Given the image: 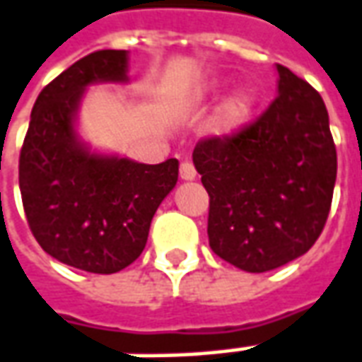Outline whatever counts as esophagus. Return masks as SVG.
Returning a JSON list of instances; mask_svg holds the SVG:
<instances>
[{
	"label": "esophagus",
	"instance_id": "esophagus-1",
	"mask_svg": "<svg viewBox=\"0 0 362 362\" xmlns=\"http://www.w3.org/2000/svg\"><path fill=\"white\" fill-rule=\"evenodd\" d=\"M196 168H194V164L189 163V160H182L180 163V178L182 180H194L196 178Z\"/></svg>",
	"mask_w": 362,
	"mask_h": 362
}]
</instances>
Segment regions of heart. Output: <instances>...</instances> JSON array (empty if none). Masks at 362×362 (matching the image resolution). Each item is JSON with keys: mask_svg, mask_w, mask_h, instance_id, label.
I'll use <instances>...</instances> for the list:
<instances>
[{"mask_svg": "<svg viewBox=\"0 0 362 362\" xmlns=\"http://www.w3.org/2000/svg\"><path fill=\"white\" fill-rule=\"evenodd\" d=\"M252 105H255V98H252L251 92L241 90V92L233 93L217 110L216 119H214V127H216L217 133L229 135V133H235L237 129L243 127V123L251 115Z\"/></svg>", "mask_w": 362, "mask_h": 362, "instance_id": "1", "label": "heart"}]
</instances>
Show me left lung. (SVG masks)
<instances>
[{
  "label": "left lung",
  "mask_w": 362,
  "mask_h": 362,
  "mask_svg": "<svg viewBox=\"0 0 362 362\" xmlns=\"http://www.w3.org/2000/svg\"><path fill=\"white\" fill-rule=\"evenodd\" d=\"M278 95L260 117L194 148L209 194L207 237L217 257L247 272L302 257L322 235L337 153L322 95L276 64Z\"/></svg>",
  "instance_id": "8db88e82"
}]
</instances>
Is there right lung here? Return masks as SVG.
<instances>
[{"label":"right lung","instance_id":"add662e5","mask_svg":"<svg viewBox=\"0 0 362 362\" xmlns=\"http://www.w3.org/2000/svg\"><path fill=\"white\" fill-rule=\"evenodd\" d=\"M127 50H95L42 88L19 156L27 223L68 267L113 274L143 252L151 221L178 180V160L141 164L90 153L74 117L86 88L125 82Z\"/></svg>","mask_w":362,"mask_h":362}]
</instances>
